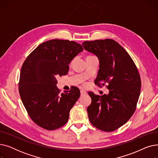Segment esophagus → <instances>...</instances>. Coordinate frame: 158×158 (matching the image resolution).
I'll list each match as a JSON object with an SVG mask.
<instances>
[{"mask_svg":"<svg viewBox=\"0 0 158 158\" xmlns=\"http://www.w3.org/2000/svg\"><path fill=\"white\" fill-rule=\"evenodd\" d=\"M86 94V92H85V91H83V90H81V95H85Z\"/></svg>","mask_w":158,"mask_h":158,"instance_id":"obj_1","label":"esophagus"}]
</instances>
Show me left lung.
<instances>
[{"mask_svg": "<svg viewBox=\"0 0 158 158\" xmlns=\"http://www.w3.org/2000/svg\"><path fill=\"white\" fill-rule=\"evenodd\" d=\"M82 45L99 60L95 84L110 89L108 94L101 96L88 92L92 98L87 108L89 120L98 129L113 131L125 124L136 110L142 85L139 73L129 54L113 40L86 41Z\"/></svg>", "mask_w": 158, "mask_h": 158, "instance_id": "8db88e82", "label": "left lung"}]
</instances>
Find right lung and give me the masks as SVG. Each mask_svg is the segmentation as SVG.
Returning <instances> with one entry per match:
<instances>
[{
	"mask_svg": "<svg viewBox=\"0 0 158 158\" xmlns=\"http://www.w3.org/2000/svg\"><path fill=\"white\" fill-rule=\"evenodd\" d=\"M82 51L76 41L51 40L39 45L24 61L19 94L30 118L40 127L54 130L67 122L80 91L73 86L61 94L56 77L67 74L69 63Z\"/></svg>",
	"mask_w": 158,
	"mask_h": 158,
	"instance_id": "obj_1",
	"label": "right lung"
}]
</instances>
